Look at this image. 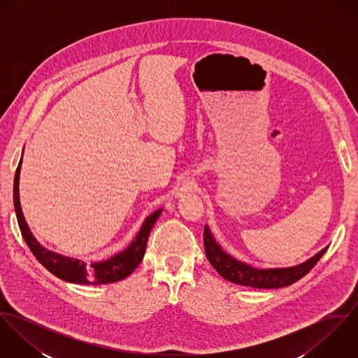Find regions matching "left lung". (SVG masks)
<instances>
[{
    "label": "left lung",
    "mask_w": 358,
    "mask_h": 358,
    "mask_svg": "<svg viewBox=\"0 0 358 358\" xmlns=\"http://www.w3.org/2000/svg\"><path fill=\"white\" fill-rule=\"evenodd\" d=\"M204 248L209 263L223 278L234 284L252 288H281L291 285L305 277L327 251V248H324L317 255L295 267L257 270L224 254L222 248L215 243L208 227L204 229Z\"/></svg>",
    "instance_id": "left-lung-1"
}]
</instances>
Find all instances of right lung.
Segmentation results:
<instances>
[{
    "label": "right lung",
    "instance_id": "obj_1",
    "mask_svg": "<svg viewBox=\"0 0 358 358\" xmlns=\"http://www.w3.org/2000/svg\"><path fill=\"white\" fill-rule=\"evenodd\" d=\"M20 165H22V158L16 168L15 180H13V205H15L17 223H19L22 236H23L27 247L33 252V255L36 256L37 260L47 270H50L52 274H55L56 277H59L64 281L74 282V284H110V282H115V281H120V280L128 277L139 266V263L142 262L143 255H145V251H146L149 234H150L158 216L161 215L162 209L155 210L145 220L138 236L135 237L132 244L125 251L113 256L108 260L92 263V264H85L84 262H80L77 259L64 257V256L57 255V254H53L51 251L45 250L44 247H41L37 243V240L30 233V229L23 217L20 201H19Z\"/></svg>",
    "mask_w": 358,
    "mask_h": 358
}]
</instances>
